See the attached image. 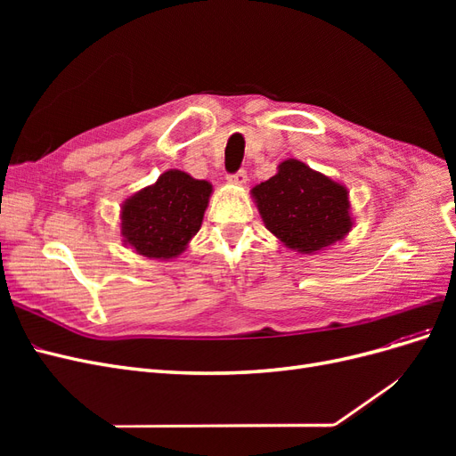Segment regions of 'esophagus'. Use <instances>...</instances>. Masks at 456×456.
<instances>
[{"label":"esophagus","mask_w":456,"mask_h":456,"mask_svg":"<svg viewBox=\"0 0 456 456\" xmlns=\"http://www.w3.org/2000/svg\"><path fill=\"white\" fill-rule=\"evenodd\" d=\"M228 181L233 183V184H245V183H247V173L241 169V171H238V173L228 175Z\"/></svg>","instance_id":"esophagus-1"}]
</instances>
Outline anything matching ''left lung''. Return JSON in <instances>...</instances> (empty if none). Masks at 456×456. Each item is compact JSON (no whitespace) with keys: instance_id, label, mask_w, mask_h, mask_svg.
Segmentation results:
<instances>
[{"instance_id":"1","label":"left lung","mask_w":456,"mask_h":456,"mask_svg":"<svg viewBox=\"0 0 456 456\" xmlns=\"http://www.w3.org/2000/svg\"><path fill=\"white\" fill-rule=\"evenodd\" d=\"M251 196L265 226L300 255L342 241L354 226L346 186L298 159L281 161L278 173L256 184Z\"/></svg>"}]
</instances>
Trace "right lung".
I'll return each mask as SVG.
<instances>
[{"instance_id": "right-lung-1", "label": "right lung", "mask_w": 456, "mask_h": 456, "mask_svg": "<svg viewBox=\"0 0 456 456\" xmlns=\"http://www.w3.org/2000/svg\"><path fill=\"white\" fill-rule=\"evenodd\" d=\"M211 194V183L178 169L165 171L123 201V243L148 258H176L200 232Z\"/></svg>"}]
</instances>
